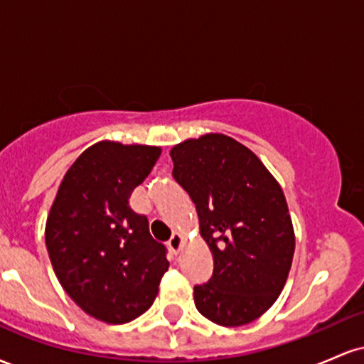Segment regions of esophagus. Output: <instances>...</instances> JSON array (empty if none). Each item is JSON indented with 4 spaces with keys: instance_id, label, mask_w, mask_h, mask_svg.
Returning <instances> with one entry per match:
<instances>
[{
    "instance_id": "34e87169",
    "label": "esophagus",
    "mask_w": 364,
    "mask_h": 364,
    "mask_svg": "<svg viewBox=\"0 0 364 364\" xmlns=\"http://www.w3.org/2000/svg\"><path fill=\"white\" fill-rule=\"evenodd\" d=\"M183 241H185V236L179 235V232H176V235H173V237L169 240V248L173 250L174 253H179V250L183 248Z\"/></svg>"
}]
</instances>
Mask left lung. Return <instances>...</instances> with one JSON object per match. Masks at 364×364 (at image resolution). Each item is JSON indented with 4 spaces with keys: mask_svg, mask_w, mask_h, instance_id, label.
<instances>
[{
    "mask_svg": "<svg viewBox=\"0 0 364 364\" xmlns=\"http://www.w3.org/2000/svg\"><path fill=\"white\" fill-rule=\"evenodd\" d=\"M171 159L214 257L210 281L193 289L196 310L224 327L257 320L281 294L294 255L282 188L252 150L223 133L181 141Z\"/></svg>",
    "mask_w": 364,
    "mask_h": 364,
    "instance_id": "left-lung-1",
    "label": "left lung"
}]
</instances>
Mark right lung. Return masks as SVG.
<instances>
[{"mask_svg": "<svg viewBox=\"0 0 364 364\" xmlns=\"http://www.w3.org/2000/svg\"><path fill=\"white\" fill-rule=\"evenodd\" d=\"M161 147L94 144L66 171L46 223L54 274L83 311L106 323L135 320L152 306L169 269L166 246L129 207Z\"/></svg>", "mask_w": 364, "mask_h": 364, "instance_id": "right-lung-1", "label": "right lung"}]
</instances>
